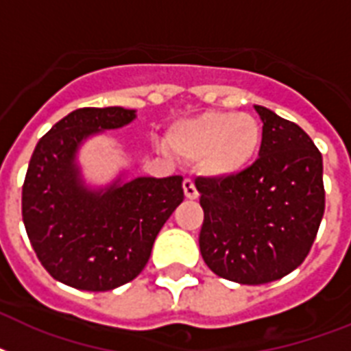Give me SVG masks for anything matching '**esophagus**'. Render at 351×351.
I'll list each match as a JSON object with an SVG mask.
<instances>
[{
	"instance_id": "esophagus-1",
	"label": "esophagus",
	"mask_w": 351,
	"mask_h": 351,
	"mask_svg": "<svg viewBox=\"0 0 351 351\" xmlns=\"http://www.w3.org/2000/svg\"><path fill=\"white\" fill-rule=\"evenodd\" d=\"M182 187H184V195L187 200H196V198H198V191H196L195 182L189 180V178H185L184 184H182Z\"/></svg>"
}]
</instances>
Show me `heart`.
<instances>
[{"mask_svg":"<svg viewBox=\"0 0 351 351\" xmlns=\"http://www.w3.org/2000/svg\"><path fill=\"white\" fill-rule=\"evenodd\" d=\"M263 141L261 124L252 115L207 110L176 121L167 142L176 155L200 162L205 176L215 180L236 178L252 166Z\"/></svg>","mask_w":351,"mask_h":351,"instance_id":"1","label":"heart"}]
</instances>
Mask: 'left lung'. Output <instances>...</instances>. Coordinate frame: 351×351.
Returning <instances> with one entry per match:
<instances>
[{
  "mask_svg": "<svg viewBox=\"0 0 351 351\" xmlns=\"http://www.w3.org/2000/svg\"><path fill=\"white\" fill-rule=\"evenodd\" d=\"M259 158L236 178H200V252L216 276L270 283L303 263L324 215L323 156L298 124L256 104Z\"/></svg>",
  "mask_w": 351,
  "mask_h": 351,
  "instance_id": "obj_1",
  "label": "left lung"
}]
</instances>
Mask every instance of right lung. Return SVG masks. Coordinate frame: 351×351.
Listing matches in <instances>:
<instances>
[{
    "label": "right lung",
    "instance_id": "obj_1",
    "mask_svg": "<svg viewBox=\"0 0 351 351\" xmlns=\"http://www.w3.org/2000/svg\"><path fill=\"white\" fill-rule=\"evenodd\" d=\"M136 119L121 106L68 113L37 142L23 184V223L48 274L88 292H106L141 274L156 234L184 200L180 175L90 184L79 153L90 138Z\"/></svg>",
    "mask_w": 351,
    "mask_h": 351
}]
</instances>
